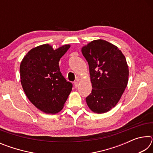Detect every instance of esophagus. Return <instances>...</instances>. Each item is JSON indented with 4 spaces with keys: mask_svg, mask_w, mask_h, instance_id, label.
<instances>
[{
    "mask_svg": "<svg viewBox=\"0 0 153 153\" xmlns=\"http://www.w3.org/2000/svg\"><path fill=\"white\" fill-rule=\"evenodd\" d=\"M74 86H75V87H76V88L78 87V86H79V82H78V81L75 82H74Z\"/></svg>",
    "mask_w": 153,
    "mask_h": 153,
    "instance_id": "1",
    "label": "esophagus"
}]
</instances>
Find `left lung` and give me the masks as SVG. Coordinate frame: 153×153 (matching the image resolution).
Segmentation results:
<instances>
[{"label":"left lung","instance_id":"8db88e82","mask_svg":"<svg viewBox=\"0 0 153 153\" xmlns=\"http://www.w3.org/2000/svg\"><path fill=\"white\" fill-rule=\"evenodd\" d=\"M82 53L88 63L92 86L87 105L94 113L108 112L117 104L128 85L125 56L115 45L101 39L83 46Z\"/></svg>","mask_w":153,"mask_h":153}]
</instances>
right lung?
Here are the masks:
<instances>
[{
    "instance_id": "right-lung-1",
    "label": "right lung",
    "mask_w": 153,
    "mask_h": 153,
    "mask_svg": "<svg viewBox=\"0 0 153 153\" xmlns=\"http://www.w3.org/2000/svg\"><path fill=\"white\" fill-rule=\"evenodd\" d=\"M70 45L54 50L48 44L28 52L20 64L22 86L28 99L46 114H55L63 109L72 90V84L62 76L59 62Z\"/></svg>"
}]
</instances>
